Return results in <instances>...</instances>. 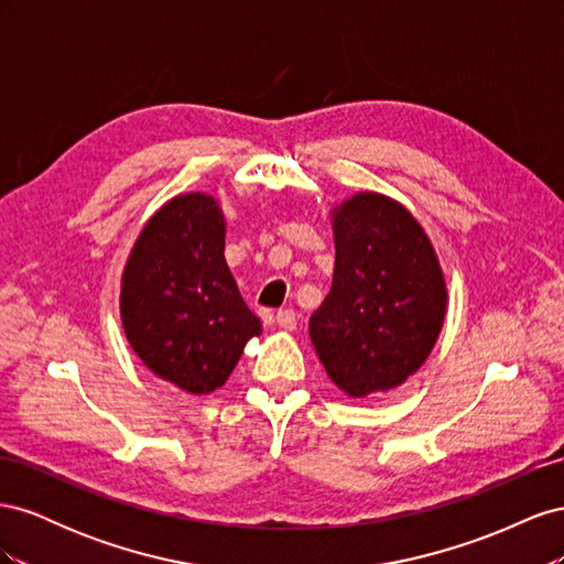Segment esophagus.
<instances>
[{
    "label": "esophagus",
    "instance_id": "esophagus-1",
    "mask_svg": "<svg viewBox=\"0 0 564 564\" xmlns=\"http://www.w3.org/2000/svg\"><path fill=\"white\" fill-rule=\"evenodd\" d=\"M278 324L280 329L284 332H292L296 327V313L292 308H284V311H278Z\"/></svg>",
    "mask_w": 564,
    "mask_h": 564
}]
</instances>
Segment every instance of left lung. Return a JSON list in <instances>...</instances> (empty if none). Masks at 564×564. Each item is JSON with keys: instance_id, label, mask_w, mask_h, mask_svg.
Listing matches in <instances>:
<instances>
[{"instance_id": "1", "label": "left lung", "mask_w": 564, "mask_h": 564, "mask_svg": "<svg viewBox=\"0 0 564 564\" xmlns=\"http://www.w3.org/2000/svg\"><path fill=\"white\" fill-rule=\"evenodd\" d=\"M332 292L311 317L329 379L350 398L395 388L433 350L447 289L429 237L402 204L360 193L334 214Z\"/></svg>"}]
</instances>
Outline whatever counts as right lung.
Masks as SVG:
<instances>
[{"instance_id": "obj_1", "label": "right lung", "mask_w": 564, "mask_h": 564, "mask_svg": "<svg viewBox=\"0 0 564 564\" xmlns=\"http://www.w3.org/2000/svg\"><path fill=\"white\" fill-rule=\"evenodd\" d=\"M226 220L202 193L174 197L148 220L122 280L131 348L160 379L193 395L226 383L261 319L226 263Z\"/></svg>"}]
</instances>
